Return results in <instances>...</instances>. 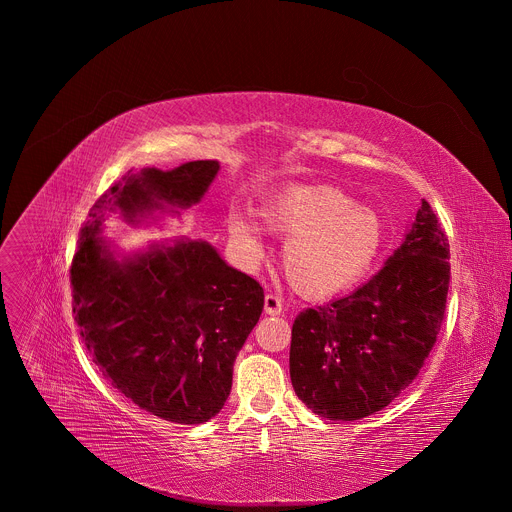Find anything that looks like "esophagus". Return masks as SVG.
I'll return each mask as SVG.
<instances>
[{"mask_svg": "<svg viewBox=\"0 0 512 512\" xmlns=\"http://www.w3.org/2000/svg\"><path fill=\"white\" fill-rule=\"evenodd\" d=\"M281 310H283L281 300H279L275 294H267V296H265V314H269V316H279Z\"/></svg>", "mask_w": 512, "mask_h": 512, "instance_id": "obj_1", "label": "esophagus"}]
</instances>
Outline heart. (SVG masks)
<instances>
[{
    "instance_id": "obj_1",
    "label": "heart",
    "mask_w": 512,
    "mask_h": 512,
    "mask_svg": "<svg viewBox=\"0 0 512 512\" xmlns=\"http://www.w3.org/2000/svg\"><path fill=\"white\" fill-rule=\"evenodd\" d=\"M259 216L267 231L287 237L283 271L308 298H326L360 281L385 243L381 216L330 186H283L269 194ZM227 229L247 261L263 257L259 233L247 218L231 214Z\"/></svg>"
}]
</instances>
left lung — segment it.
<instances>
[{
	"label": "left lung",
	"mask_w": 512,
	"mask_h": 512,
	"mask_svg": "<svg viewBox=\"0 0 512 512\" xmlns=\"http://www.w3.org/2000/svg\"><path fill=\"white\" fill-rule=\"evenodd\" d=\"M450 243L421 200L401 247L350 296L304 310L289 377L316 415L354 421L385 409L421 371L442 328Z\"/></svg>",
	"instance_id": "8db88e82"
}]
</instances>
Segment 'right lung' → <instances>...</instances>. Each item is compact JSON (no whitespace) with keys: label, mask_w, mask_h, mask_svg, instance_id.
<instances>
[{"label":"right lung","mask_w":512,"mask_h":512,"mask_svg":"<svg viewBox=\"0 0 512 512\" xmlns=\"http://www.w3.org/2000/svg\"><path fill=\"white\" fill-rule=\"evenodd\" d=\"M218 170L216 160L129 170L93 204L70 267L72 312L103 377L141 409L184 425L223 409L263 287L202 239L121 253L101 231L109 212L133 227L180 214Z\"/></svg>","instance_id":"1"}]
</instances>
